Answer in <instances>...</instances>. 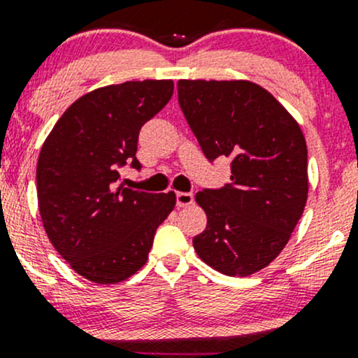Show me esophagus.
Segmentation results:
<instances>
[{
	"label": "esophagus",
	"mask_w": 358,
	"mask_h": 358,
	"mask_svg": "<svg viewBox=\"0 0 358 358\" xmlns=\"http://www.w3.org/2000/svg\"><path fill=\"white\" fill-rule=\"evenodd\" d=\"M193 201H194V196L191 193H176V203H178L179 208L193 205Z\"/></svg>",
	"instance_id": "34e87169"
}]
</instances>
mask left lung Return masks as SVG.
<instances>
[{"instance_id": "1", "label": "left lung", "mask_w": 358, "mask_h": 358, "mask_svg": "<svg viewBox=\"0 0 358 358\" xmlns=\"http://www.w3.org/2000/svg\"><path fill=\"white\" fill-rule=\"evenodd\" d=\"M178 95L206 159H232V184L196 194L208 218L193 239L196 255L224 275H252L283 251L306 208L301 126L249 80H179Z\"/></svg>"}]
</instances>
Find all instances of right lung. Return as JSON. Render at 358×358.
<instances>
[{
    "mask_svg": "<svg viewBox=\"0 0 358 358\" xmlns=\"http://www.w3.org/2000/svg\"><path fill=\"white\" fill-rule=\"evenodd\" d=\"M172 80L95 88L76 99L45 138L37 162V201L49 241L83 278L101 285L145 266L176 193L117 186L119 165L136 160L138 133L171 101Z\"/></svg>",
    "mask_w": 358,
    "mask_h": 358,
    "instance_id": "right-lung-1",
    "label": "right lung"
}]
</instances>
